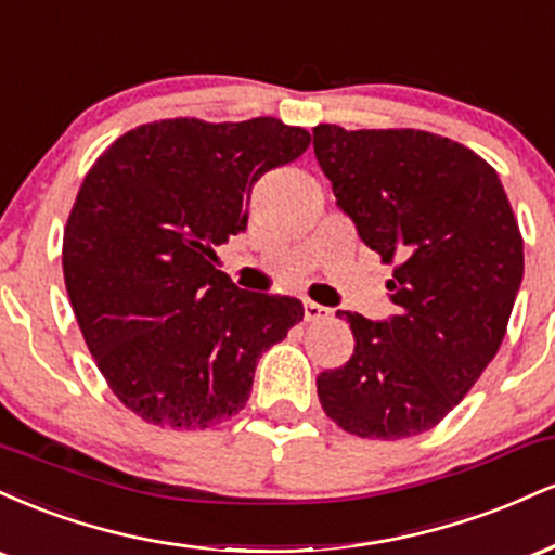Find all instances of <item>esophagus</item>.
I'll return each mask as SVG.
<instances>
[{"label":"esophagus","mask_w":555,"mask_h":555,"mask_svg":"<svg viewBox=\"0 0 555 555\" xmlns=\"http://www.w3.org/2000/svg\"><path fill=\"white\" fill-rule=\"evenodd\" d=\"M328 315V308L313 302V299H305V321H321Z\"/></svg>","instance_id":"1"}]
</instances>
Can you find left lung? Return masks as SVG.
Wrapping results in <instances>:
<instances>
[{"label": "left lung", "instance_id": "obj_1", "mask_svg": "<svg viewBox=\"0 0 555 555\" xmlns=\"http://www.w3.org/2000/svg\"><path fill=\"white\" fill-rule=\"evenodd\" d=\"M336 206L393 266L397 313L371 321L339 310L352 358L318 375V399L360 438H410L454 410L499 352L525 253L495 169L423 130L313 127Z\"/></svg>", "mask_w": 555, "mask_h": 555}]
</instances>
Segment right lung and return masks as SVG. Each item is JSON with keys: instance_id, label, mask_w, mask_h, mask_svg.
Listing matches in <instances>:
<instances>
[{"instance_id": "right-lung-1", "label": "right lung", "mask_w": 555, "mask_h": 555, "mask_svg": "<svg viewBox=\"0 0 555 555\" xmlns=\"http://www.w3.org/2000/svg\"><path fill=\"white\" fill-rule=\"evenodd\" d=\"M310 132L282 119H162L104 151L75 197L62 269L82 339L145 423L203 430L237 415L260 354L302 321L297 297L240 289L216 247L245 232L253 184Z\"/></svg>"}]
</instances>
